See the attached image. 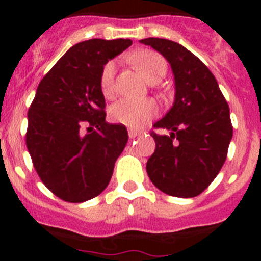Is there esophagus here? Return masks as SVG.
<instances>
[{"mask_svg": "<svg viewBox=\"0 0 261 261\" xmlns=\"http://www.w3.org/2000/svg\"><path fill=\"white\" fill-rule=\"evenodd\" d=\"M128 135H129V137H130V138H135V137H137V136H141L142 132H141V130H137V129L130 128L128 130Z\"/></svg>", "mask_w": 261, "mask_h": 261, "instance_id": "34e87169", "label": "esophagus"}]
</instances>
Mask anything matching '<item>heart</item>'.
<instances>
[{
	"mask_svg": "<svg viewBox=\"0 0 261 261\" xmlns=\"http://www.w3.org/2000/svg\"><path fill=\"white\" fill-rule=\"evenodd\" d=\"M132 64L136 66L142 77L150 82L156 84L165 77L167 71V61L165 57L154 50H140L132 56ZM100 90L106 98H112L115 94V62H107L100 73ZM158 106L151 99L133 100L123 99L115 103L110 110V117L117 124L138 128L158 115Z\"/></svg>",
	"mask_w": 261,
	"mask_h": 261,
	"instance_id": "heart-1",
	"label": "heart"
}]
</instances>
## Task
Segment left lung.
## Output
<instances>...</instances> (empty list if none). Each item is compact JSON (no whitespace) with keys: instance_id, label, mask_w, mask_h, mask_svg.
<instances>
[{"instance_id":"8db88e82","label":"left lung","mask_w":261,"mask_h":261,"mask_svg":"<svg viewBox=\"0 0 261 261\" xmlns=\"http://www.w3.org/2000/svg\"><path fill=\"white\" fill-rule=\"evenodd\" d=\"M158 50L171 65L175 100L151 132L155 150L146 163L151 183L175 197H195L221 171L232 137L229 105L208 66L179 43L159 38L140 40Z\"/></svg>"}]
</instances>
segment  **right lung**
<instances>
[{
	"label": "right lung",
	"mask_w": 261,
	"mask_h": 261,
	"mask_svg": "<svg viewBox=\"0 0 261 261\" xmlns=\"http://www.w3.org/2000/svg\"><path fill=\"white\" fill-rule=\"evenodd\" d=\"M129 45L130 39L81 41L39 84L27 114L26 145L41 181L64 201L100 195L128 142L123 124L106 121L100 73Z\"/></svg>",
	"instance_id": "1"
}]
</instances>
